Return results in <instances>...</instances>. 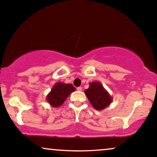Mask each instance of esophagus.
Listing matches in <instances>:
<instances>
[{
  "instance_id": "1",
  "label": "esophagus",
  "mask_w": 157,
  "mask_h": 157,
  "mask_svg": "<svg viewBox=\"0 0 157 157\" xmlns=\"http://www.w3.org/2000/svg\"><path fill=\"white\" fill-rule=\"evenodd\" d=\"M77 91H82V87L81 86H79V87H77Z\"/></svg>"
}]
</instances>
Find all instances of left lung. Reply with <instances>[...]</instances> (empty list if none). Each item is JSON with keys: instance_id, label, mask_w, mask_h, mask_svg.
<instances>
[{"instance_id": "left-lung-1", "label": "left lung", "mask_w": 157, "mask_h": 157, "mask_svg": "<svg viewBox=\"0 0 157 157\" xmlns=\"http://www.w3.org/2000/svg\"><path fill=\"white\" fill-rule=\"evenodd\" d=\"M85 94L93 107L97 110H102L113 101V97L99 81L89 83V89L84 91Z\"/></svg>"}]
</instances>
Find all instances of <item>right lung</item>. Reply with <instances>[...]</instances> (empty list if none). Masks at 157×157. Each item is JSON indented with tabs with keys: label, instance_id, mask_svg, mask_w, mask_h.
Listing matches in <instances>:
<instances>
[{
	"label": "right lung",
	"instance_id": "right-lung-1",
	"mask_svg": "<svg viewBox=\"0 0 157 157\" xmlns=\"http://www.w3.org/2000/svg\"><path fill=\"white\" fill-rule=\"evenodd\" d=\"M75 90V87L71 83L57 82L47 95L46 100L52 107H60L66 101L70 94L74 92Z\"/></svg>",
	"mask_w": 157,
	"mask_h": 157
}]
</instances>
